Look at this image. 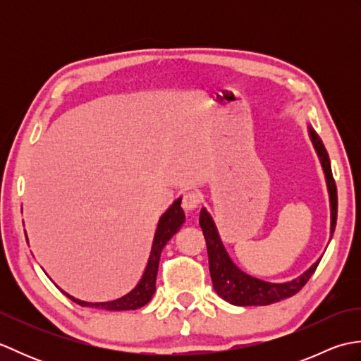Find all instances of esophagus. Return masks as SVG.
Returning a JSON list of instances; mask_svg holds the SVG:
<instances>
[{"mask_svg":"<svg viewBox=\"0 0 361 361\" xmlns=\"http://www.w3.org/2000/svg\"><path fill=\"white\" fill-rule=\"evenodd\" d=\"M202 200L203 197L198 190H188V192H185V195H183L181 206L185 211H194L198 208V204L202 203Z\"/></svg>","mask_w":361,"mask_h":361,"instance_id":"esophagus-1","label":"esophagus"}]
</instances>
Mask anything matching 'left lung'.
Masks as SVG:
<instances>
[{
	"instance_id": "1",
	"label": "left lung",
	"mask_w": 361,
	"mask_h": 361,
	"mask_svg": "<svg viewBox=\"0 0 361 361\" xmlns=\"http://www.w3.org/2000/svg\"><path fill=\"white\" fill-rule=\"evenodd\" d=\"M309 135L326 175L329 198H331V234H334L336 225V209H338V197H336V186L332 176L331 159H329L323 141H321V137L312 127H309ZM200 226L203 229L206 248H208L209 273L214 290H216L217 295L220 298H224L226 302L234 305H268L278 302L281 299L296 295L298 291L305 286V282L310 279V276L315 273L321 260L318 259L307 271L298 276L296 279H291L282 283L267 282L262 279L252 278V276L247 274L242 271L240 268L235 267L231 257L228 256L224 243L220 240L216 224H214L209 212L204 208L200 211Z\"/></svg>"
}]
</instances>
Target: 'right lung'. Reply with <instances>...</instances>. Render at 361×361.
Listing matches in <instances>:
<instances>
[{"label": "right lung", "instance_id": "obj_1", "mask_svg": "<svg viewBox=\"0 0 361 361\" xmlns=\"http://www.w3.org/2000/svg\"><path fill=\"white\" fill-rule=\"evenodd\" d=\"M180 204H181V197L176 198V200L171 204V208L161 216L157 226L155 237H153L147 267H145V271L142 274L141 281L137 282V286L130 291V293L109 302H87V301H80V299L73 298L71 295H68L66 291H63V293L70 298L71 301L82 305V307H94V309H104V310H113V312L136 310L147 304L152 299L153 293H155V282H157L161 251H163L164 245L172 239V235L181 228V225L185 224V212H183Z\"/></svg>", "mask_w": 361, "mask_h": 361}]
</instances>
